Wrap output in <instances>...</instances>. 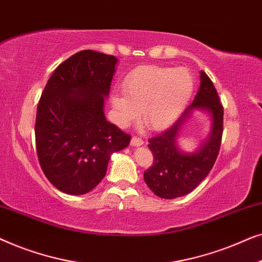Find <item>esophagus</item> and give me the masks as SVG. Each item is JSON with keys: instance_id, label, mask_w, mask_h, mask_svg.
<instances>
[{"instance_id": "esophagus-1", "label": "esophagus", "mask_w": 262, "mask_h": 262, "mask_svg": "<svg viewBox=\"0 0 262 262\" xmlns=\"http://www.w3.org/2000/svg\"><path fill=\"white\" fill-rule=\"evenodd\" d=\"M131 145H132V146H141V145H143L142 138H139V137H132V139H131Z\"/></svg>"}]
</instances>
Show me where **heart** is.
<instances>
[{"mask_svg": "<svg viewBox=\"0 0 262 262\" xmlns=\"http://www.w3.org/2000/svg\"><path fill=\"white\" fill-rule=\"evenodd\" d=\"M124 95L113 93L111 105L116 121L127 126L142 111V120L151 130L169 127L184 112L194 91V78L187 69L142 67L124 78Z\"/></svg>", "mask_w": 262, "mask_h": 262, "instance_id": "obj_1", "label": "heart"}]
</instances>
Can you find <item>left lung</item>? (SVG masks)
Returning <instances> with one entry per match:
<instances>
[{
	"mask_svg": "<svg viewBox=\"0 0 262 262\" xmlns=\"http://www.w3.org/2000/svg\"><path fill=\"white\" fill-rule=\"evenodd\" d=\"M195 110L207 114L209 135L192 153L184 152L177 141L181 128ZM223 135V106L209 76L200 71V87L194 100L170 128L149 139L154 163L144 171V181L157 196L174 199L191 193L212 169Z\"/></svg>",
	"mask_w": 262,
	"mask_h": 262,
	"instance_id": "1",
	"label": "left lung"
}]
</instances>
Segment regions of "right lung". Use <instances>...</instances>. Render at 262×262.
<instances>
[{
  "label": "right lung",
  "mask_w": 262,
  "mask_h": 262,
  "mask_svg": "<svg viewBox=\"0 0 262 262\" xmlns=\"http://www.w3.org/2000/svg\"><path fill=\"white\" fill-rule=\"evenodd\" d=\"M117 63L114 56L92 50L75 53L53 71L39 100V163L48 180L67 194L95 188L111 155L130 143V136L103 113Z\"/></svg>",
  "instance_id": "add662e5"
}]
</instances>
